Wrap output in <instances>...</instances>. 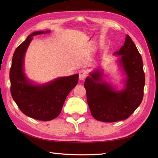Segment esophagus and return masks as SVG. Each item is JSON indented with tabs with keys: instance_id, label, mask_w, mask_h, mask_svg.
Returning <instances> with one entry per match:
<instances>
[{
	"instance_id": "esophagus-1",
	"label": "esophagus",
	"mask_w": 158,
	"mask_h": 158,
	"mask_svg": "<svg viewBox=\"0 0 158 158\" xmlns=\"http://www.w3.org/2000/svg\"><path fill=\"white\" fill-rule=\"evenodd\" d=\"M87 76V73L86 72L84 71V70H81L79 72V80H81V81H83V80H84L85 79V77Z\"/></svg>"
}]
</instances>
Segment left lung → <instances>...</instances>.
I'll return each instance as SVG.
<instances>
[{
  "label": "left lung",
  "instance_id": "left-lung-1",
  "mask_svg": "<svg viewBox=\"0 0 158 158\" xmlns=\"http://www.w3.org/2000/svg\"><path fill=\"white\" fill-rule=\"evenodd\" d=\"M114 54L121 56L119 65L127 75L123 90H116L102 80V73L98 69L90 73L84 83L90 112L99 121L111 123L126 119L143 100L145 74L142 58L128 35L123 46Z\"/></svg>",
  "mask_w": 158,
  "mask_h": 158
}]
</instances>
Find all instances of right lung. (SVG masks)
I'll return each mask as SVG.
<instances>
[{
    "instance_id": "obj_1",
    "label": "right lung",
    "mask_w": 158,
    "mask_h": 158,
    "mask_svg": "<svg viewBox=\"0 0 158 158\" xmlns=\"http://www.w3.org/2000/svg\"><path fill=\"white\" fill-rule=\"evenodd\" d=\"M49 32L37 31L29 35L16 49L10 71V92L18 107L26 116L44 121L54 119L60 114L67 96L79 81V74H76L45 84L35 85L26 77L23 60L32 37Z\"/></svg>"
}]
</instances>
